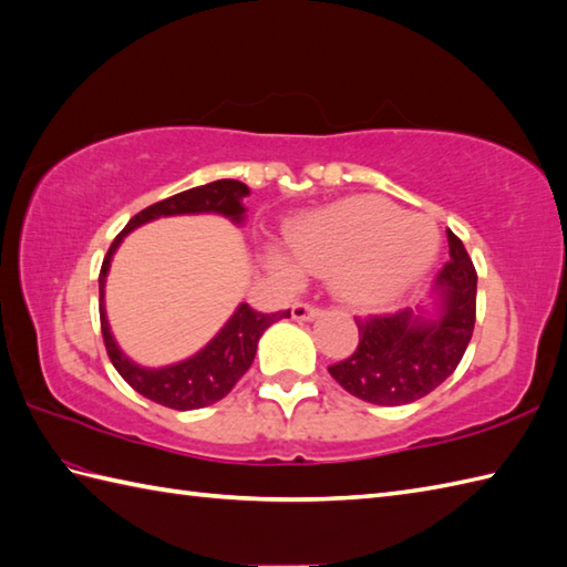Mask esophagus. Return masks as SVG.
Listing matches in <instances>:
<instances>
[{"label": "esophagus", "mask_w": 567, "mask_h": 567, "mask_svg": "<svg viewBox=\"0 0 567 567\" xmlns=\"http://www.w3.org/2000/svg\"><path fill=\"white\" fill-rule=\"evenodd\" d=\"M292 317H295L297 321H309V319L319 317V307L309 305V302H295V305H292Z\"/></svg>", "instance_id": "34e87169"}]
</instances>
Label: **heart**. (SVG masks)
Here are the masks:
<instances>
[{"mask_svg": "<svg viewBox=\"0 0 567 567\" xmlns=\"http://www.w3.org/2000/svg\"><path fill=\"white\" fill-rule=\"evenodd\" d=\"M287 248L299 268L333 275L346 302L382 307L426 272L439 236L429 219L406 216L380 197H358L323 209L287 228ZM275 270L292 275L277 260Z\"/></svg>", "mask_w": 567, "mask_h": 567, "instance_id": "obj_1", "label": "heart"}]
</instances>
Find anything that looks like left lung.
I'll return each instance as SVG.
<instances>
[{
  "label": "left lung",
  "instance_id": "obj_1",
  "mask_svg": "<svg viewBox=\"0 0 567 567\" xmlns=\"http://www.w3.org/2000/svg\"><path fill=\"white\" fill-rule=\"evenodd\" d=\"M449 256L436 275L439 319L396 315L358 317L355 351L329 365L346 392L370 404L400 406L416 402L449 380L473 339L477 309V272L463 240L451 228Z\"/></svg>",
  "mask_w": 567,
  "mask_h": 567
}]
</instances>
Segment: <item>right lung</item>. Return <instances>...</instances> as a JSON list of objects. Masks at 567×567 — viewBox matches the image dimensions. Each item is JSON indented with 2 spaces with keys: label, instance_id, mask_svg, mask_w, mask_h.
<instances>
[{
  "label": "right lung",
  "instance_id": "right-lung-1",
  "mask_svg": "<svg viewBox=\"0 0 567 567\" xmlns=\"http://www.w3.org/2000/svg\"><path fill=\"white\" fill-rule=\"evenodd\" d=\"M246 195L248 187L244 183H238V179H216V183L192 187L163 202H155L151 207L138 212L134 219L124 226V231L114 238L110 252L104 256L100 270V323L106 355H110L118 375H122L138 394L148 396L155 404L177 409V412H189V409H202L224 400L250 368L262 331L268 329L270 323L290 317V309L275 311V315H262V311H256L250 305H240L236 309V315L228 319L226 327L219 331V336H216V339L195 358L171 368L146 370L131 363V360L118 351L110 333V323H106L104 317V277L106 270H110V260L116 246L122 244V238L128 231H134L136 226L151 219H158V216L216 212L231 216L234 221H240V216L246 212L240 207V199Z\"/></svg>",
  "mask_w": 567,
  "mask_h": 567
}]
</instances>
